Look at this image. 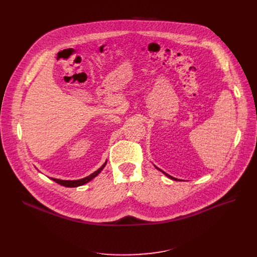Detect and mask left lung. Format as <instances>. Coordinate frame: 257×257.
<instances>
[{"label": "left lung", "instance_id": "left-lung-1", "mask_svg": "<svg viewBox=\"0 0 257 257\" xmlns=\"http://www.w3.org/2000/svg\"><path fill=\"white\" fill-rule=\"evenodd\" d=\"M155 168H156V169H157V170H159V171H161V170H160V169H158V168H157V167H155ZM161 172H163V173H164V174H165V175H166V176H167V177H169V178H171V179H172V180H176V181H180V180H179V179H177V178H174V177H172V176H170V175H169V174H167V173H165V172H164V171H161Z\"/></svg>", "mask_w": 257, "mask_h": 257}]
</instances>
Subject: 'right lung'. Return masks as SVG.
<instances>
[{"label": "right lung", "instance_id": "right-lung-1", "mask_svg": "<svg viewBox=\"0 0 257 257\" xmlns=\"http://www.w3.org/2000/svg\"><path fill=\"white\" fill-rule=\"evenodd\" d=\"M106 164H107V161L99 170H97L94 173L90 174L89 176H87L85 178H82V179H79V180H60V179H56V178H51V179L54 180L55 182H57L58 184L66 186V187H77V186H80V185H83V184L87 183L88 181L92 180L94 177L98 176V175L101 173V171L104 169V167L106 166Z\"/></svg>", "mask_w": 257, "mask_h": 257}]
</instances>
